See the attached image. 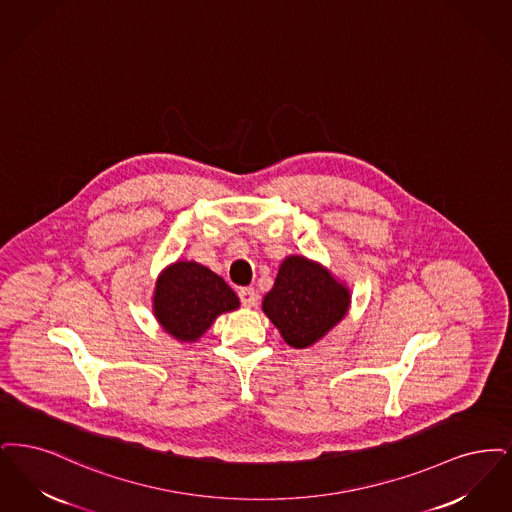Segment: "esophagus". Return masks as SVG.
<instances>
[{"label": "esophagus", "mask_w": 512, "mask_h": 512, "mask_svg": "<svg viewBox=\"0 0 512 512\" xmlns=\"http://www.w3.org/2000/svg\"><path fill=\"white\" fill-rule=\"evenodd\" d=\"M239 298H241V304H243L245 308H252V306H256V300H258L256 290L250 289V287H245V289L239 290Z\"/></svg>", "instance_id": "obj_1"}]
</instances>
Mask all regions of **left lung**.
<instances>
[{"instance_id":"obj_1","label":"left lung","mask_w":512,"mask_h":512,"mask_svg":"<svg viewBox=\"0 0 512 512\" xmlns=\"http://www.w3.org/2000/svg\"><path fill=\"white\" fill-rule=\"evenodd\" d=\"M350 290L327 267L304 256L283 260L262 310L292 348H310L342 321Z\"/></svg>"}]
</instances>
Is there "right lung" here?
Masks as SVG:
<instances>
[{"mask_svg":"<svg viewBox=\"0 0 512 512\" xmlns=\"http://www.w3.org/2000/svg\"><path fill=\"white\" fill-rule=\"evenodd\" d=\"M239 308V298L220 275L197 262L179 260L156 279L153 312L179 342H197L218 315Z\"/></svg>","mask_w":512,"mask_h":512,"instance_id":"1","label":"right lung"}]
</instances>
